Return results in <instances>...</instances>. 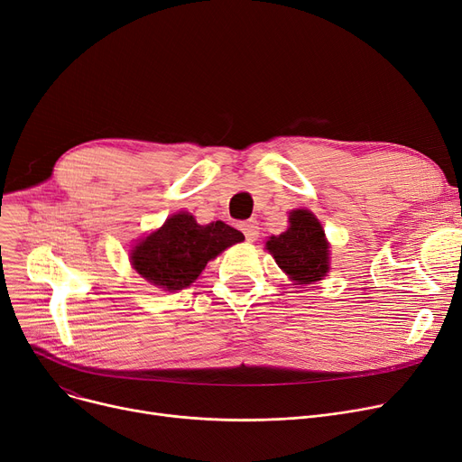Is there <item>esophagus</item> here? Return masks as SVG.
<instances>
[{
	"label": "esophagus",
	"instance_id": "obj_1",
	"mask_svg": "<svg viewBox=\"0 0 462 462\" xmlns=\"http://www.w3.org/2000/svg\"><path fill=\"white\" fill-rule=\"evenodd\" d=\"M239 228H241V232L245 234L247 241H254V239L258 237V234H260V226H258V221H254V218H249V221L241 223V225H239Z\"/></svg>",
	"mask_w": 462,
	"mask_h": 462
}]
</instances>
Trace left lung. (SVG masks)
Wrapping results in <instances>:
<instances>
[{
	"mask_svg": "<svg viewBox=\"0 0 462 462\" xmlns=\"http://www.w3.org/2000/svg\"><path fill=\"white\" fill-rule=\"evenodd\" d=\"M279 268L300 284L320 281L329 270V245L324 230L310 211L290 213V228L265 244Z\"/></svg>",
	"mask_w": 462,
	"mask_h": 462,
	"instance_id": "8db88e82",
	"label": "left lung"
}]
</instances>
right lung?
I'll return each mask as SVG.
<instances>
[{
    "mask_svg": "<svg viewBox=\"0 0 462 462\" xmlns=\"http://www.w3.org/2000/svg\"><path fill=\"white\" fill-rule=\"evenodd\" d=\"M241 239L244 234L223 221L200 226L192 215L178 213L142 239L131 260L143 279L174 292L197 281L211 258Z\"/></svg>",
    "mask_w": 462,
    "mask_h": 462,
    "instance_id": "add662e5",
    "label": "right lung"
}]
</instances>
